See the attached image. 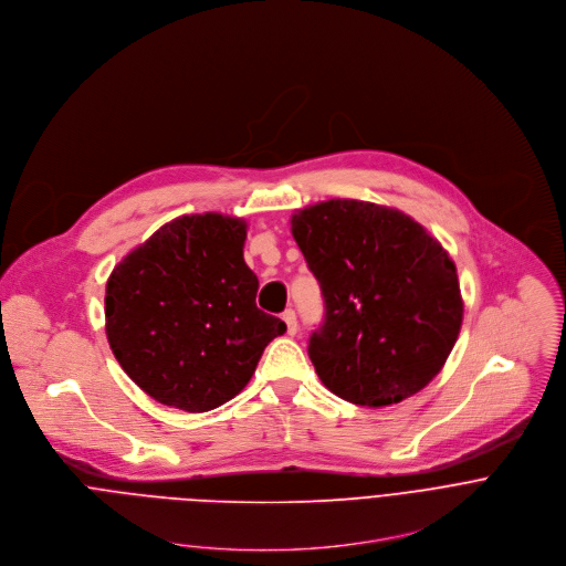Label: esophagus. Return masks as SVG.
<instances>
[{
	"instance_id": "obj_1",
	"label": "esophagus",
	"mask_w": 566,
	"mask_h": 566,
	"mask_svg": "<svg viewBox=\"0 0 566 566\" xmlns=\"http://www.w3.org/2000/svg\"><path fill=\"white\" fill-rule=\"evenodd\" d=\"M283 321H285V325H287V334H290V336H294V334H296V329H298L296 312H294V310H285V312H283Z\"/></svg>"
}]
</instances>
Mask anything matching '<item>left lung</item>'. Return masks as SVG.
Instances as JSON below:
<instances>
[{
    "instance_id": "1",
    "label": "left lung",
    "mask_w": 566,
    "mask_h": 566,
    "mask_svg": "<svg viewBox=\"0 0 566 566\" xmlns=\"http://www.w3.org/2000/svg\"><path fill=\"white\" fill-rule=\"evenodd\" d=\"M292 237L325 303L307 344L323 386L368 408L426 388L464 316L455 263L439 241L399 209L348 198L296 211Z\"/></svg>"
}]
</instances>
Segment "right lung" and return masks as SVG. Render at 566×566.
<instances>
[{"label":"right lung","instance_id":"obj_1","mask_svg":"<svg viewBox=\"0 0 566 566\" xmlns=\"http://www.w3.org/2000/svg\"><path fill=\"white\" fill-rule=\"evenodd\" d=\"M245 239L243 218L180 216L113 268L104 296L108 346L156 401L187 412L222 406L285 332L279 316L256 307Z\"/></svg>","mask_w":566,"mask_h":566}]
</instances>
